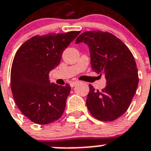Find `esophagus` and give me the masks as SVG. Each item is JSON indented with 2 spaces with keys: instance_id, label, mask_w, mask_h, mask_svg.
<instances>
[{
  "instance_id": "esophagus-1",
  "label": "esophagus",
  "mask_w": 151,
  "mask_h": 151,
  "mask_svg": "<svg viewBox=\"0 0 151 151\" xmlns=\"http://www.w3.org/2000/svg\"><path fill=\"white\" fill-rule=\"evenodd\" d=\"M77 84H78V81H71L70 83V87H74Z\"/></svg>"
}]
</instances>
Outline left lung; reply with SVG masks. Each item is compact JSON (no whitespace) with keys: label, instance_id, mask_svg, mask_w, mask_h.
Here are the masks:
<instances>
[{"label":"left lung","instance_id":"1","mask_svg":"<svg viewBox=\"0 0 151 151\" xmlns=\"http://www.w3.org/2000/svg\"><path fill=\"white\" fill-rule=\"evenodd\" d=\"M84 42L90 50L93 71L105 75L106 86L101 91L89 85L86 105L95 119L111 122L127 111L138 86V70L129 48L111 33L83 32L76 44Z\"/></svg>","mask_w":151,"mask_h":151}]
</instances>
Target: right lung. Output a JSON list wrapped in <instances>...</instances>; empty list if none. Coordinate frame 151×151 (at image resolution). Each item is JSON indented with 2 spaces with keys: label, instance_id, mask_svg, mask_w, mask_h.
<instances>
[{
  "label": "right lung",
  "instance_id": "add662e5",
  "mask_svg": "<svg viewBox=\"0 0 151 151\" xmlns=\"http://www.w3.org/2000/svg\"><path fill=\"white\" fill-rule=\"evenodd\" d=\"M80 32L35 35L16 52L11 88L19 110L32 122L50 124L63 115L70 87L50 83L49 73L58 66L64 50Z\"/></svg>",
  "mask_w": 151,
  "mask_h": 151
}]
</instances>
